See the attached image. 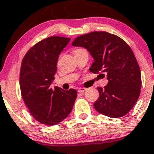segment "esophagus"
<instances>
[{
    "mask_svg": "<svg viewBox=\"0 0 154 154\" xmlns=\"http://www.w3.org/2000/svg\"><path fill=\"white\" fill-rule=\"evenodd\" d=\"M87 90V88H80L78 89V92L79 93H84V92H85Z\"/></svg>",
    "mask_w": 154,
    "mask_h": 154,
    "instance_id": "esophagus-1",
    "label": "esophagus"
}]
</instances>
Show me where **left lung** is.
<instances>
[{"mask_svg":"<svg viewBox=\"0 0 154 154\" xmlns=\"http://www.w3.org/2000/svg\"><path fill=\"white\" fill-rule=\"evenodd\" d=\"M72 45L85 47L93 57L90 72L107 75V85L97 88L99 97L93 104L95 109L111 118L126 115L139 99L142 87L140 68L129 45L107 32L82 35Z\"/></svg>","mask_w":154,"mask_h":154,"instance_id":"8db88e82","label":"left lung"}]
</instances>
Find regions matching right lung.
I'll use <instances>...</instances> for the list:
<instances>
[{
	"label": "right lung",
	"instance_id": "1",
	"mask_svg": "<svg viewBox=\"0 0 154 154\" xmlns=\"http://www.w3.org/2000/svg\"><path fill=\"white\" fill-rule=\"evenodd\" d=\"M70 38L52 36L33 46L22 61L20 88L25 104L33 118L46 125H55L72 110L77 97L74 89H52L58 56Z\"/></svg>",
	"mask_w": 154,
	"mask_h": 154
}]
</instances>
